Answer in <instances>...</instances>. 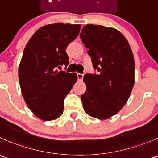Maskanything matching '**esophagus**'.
Wrapping results in <instances>:
<instances>
[{"label":"esophagus","mask_w":158,"mask_h":158,"mask_svg":"<svg viewBox=\"0 0 158 158\" xmlns=\"http://www.w3.org/2000/svg\"><path fill=\"white\" fill-rule=\"evenodd\" d=\"M77 77L79 80H82V79H83V74H82V73H77Z\"/></svg>","instance_id":"1"}]
</instances>
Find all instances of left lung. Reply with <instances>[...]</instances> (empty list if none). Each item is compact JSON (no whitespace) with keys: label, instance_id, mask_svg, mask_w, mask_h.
<instances>
[{"label":"left lung","instance_id":"1","mask_svg":"<svg viewBox=\"0 0 158 158\" xmlns=\"http://www.w3.org/2000/svg\"><path fill=\"white\" fill-rule=\"evenodd\" d=\"M80 38L98 74L87 73L86 91L81 96L85 113L99 120L116 114L125 105L134 85V59L129 43L119 31L86 24Z\"/></svg>","mask_w":158,"mask_h":158}]
</instances>
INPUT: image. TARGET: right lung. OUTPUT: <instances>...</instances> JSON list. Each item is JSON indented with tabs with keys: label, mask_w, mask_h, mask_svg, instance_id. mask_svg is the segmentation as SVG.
I'll return each mask as SVG.
<instances>
[{
	"label": "right lung",
	"mask_w": 158,
	"mask_h": 158,
	"mask_svg": "<svg viewBox=\"0 0 158 158\" xmlns=\"http://www.w3.org/2000/svg\"><path fill=\"white\" fill-rule=\"evenodd\" d=\"M80 28V24L63 23L43 26L24 48L18 69L20 86L28 108L41 120L62 116L65 96L77 81L76 73L61 69L69 63L65 48Z\"/></svg>",
	"instance_id": "right-lung-1"
}]
</instances>
